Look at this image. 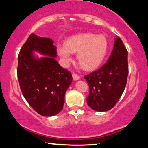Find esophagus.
Returning <instances> with one entry per match:
<instances>
[{"label": "esophagus", "instance_id": "1", "mask_svg": "<svg viewBox=\"0 0 148 148\" xmlns=\"http://www.w3.org/2000/svg\"><path fill=\"white\" fill-rule=\"evenodd\" d=\"M72 77H73V80H78V79H79V78H80V77H79L78 75L75 73H73Z\"/></svg>", "mask_w": 148, "mask_h": 148}]
</instances>
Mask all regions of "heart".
Listing matches in <instances>:
<instances>
[{
	"instance_id": "1",
	"label": "heart",
	"mask_w": 148,
	"mask_h": 148,
	"mask_svg": "<svg viewBox=\"0 0 148 148\" xmlns=\"http://www.w3.org/2000/svg\"><path fill=\"white\" fill-rule=\"evenodd\" d=\"M108 40L104 35L82 33L70 36L64 45L57 46V53L65 62L77 53V64L85 71H93L101 65L108 52Z\"/></svg>"
}]
</instances>
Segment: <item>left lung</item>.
<instances>
[{
  "label": "left lung",
  "mask_w": 148,
  "mask_h": 148,
  "mask_svg": "<svg viewBox=\"0 0 148 148\" xmlns=\"http://www.w3.org/2000/svg\"><path fill=\"white\" fill-rule=\"evenodd\" d=\"M128 75L127 50L116 37L108 60L101 68L84 76L89 86L88 105L97 112L112 109L122 95Z\"/></svg>",
  "instance_id": "1"
}]
</instances>
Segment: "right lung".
I'll return each mask as SVG.
<instances>
[{
    "mask_svg": "<svg viewBox=\"0 0 148 148\" xmlns=\"http://www.w3.org/2000/svg\"><path fill=\"white\" fill-rule=\"evenodd\" d=\"M53 42L32 33L18 57L17 75L23 95L33 109L43 116H55L62 110L66 91L73 80L70 71L55 59L57 48ZM33 51L47 56L38 59Z\"/></svg>",
    "mask_w": 148,
    "mask_h": 148,
    "instance_id": "1",
    "label": "right lung"
}]
</instances>
